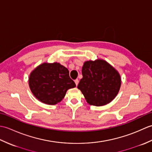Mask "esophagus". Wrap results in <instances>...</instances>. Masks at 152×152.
<instances>
[{
	"label": "esophagus",
	"mask_w": 152,
	"mask_h": 152,
	"mask_svg": "<svg viewBox=\"0 0 152 152\" xmlns=\"http://www.w3.org/2000/svg\"><path fill=\"white\" fill-rule=\"evenodd\" d=\"M74 82H75V83H76V86H78V83H79V80H78V79H76L75 80H74Z\"/></svg>",
	"instance_id": "34e87169"
}]
</instances>
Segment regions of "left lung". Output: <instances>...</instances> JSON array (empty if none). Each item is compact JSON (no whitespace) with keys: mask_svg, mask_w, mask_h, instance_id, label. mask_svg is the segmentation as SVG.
<instances>
[{"mask_svg":"<svg viewBox=\"0 0 152 152\" xmlns=\"http://www.w3.org/2000/svg\"><path fill=\"white\" fill-rule=\"evenodd\" d=\"M78 89L90 105H106L117 96L121 84L120 74L106 61H85Z\"/></svg>","mask_w":152,"mask_h":152,"instance_id":"8db88e82","label":"left lung"}]
</instances>
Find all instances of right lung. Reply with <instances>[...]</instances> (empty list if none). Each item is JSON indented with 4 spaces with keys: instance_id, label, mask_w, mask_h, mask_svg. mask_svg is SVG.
Instances as JSON below:
<instances>
[{
    "instance_id": "1",
    "label": "right lung",
    "mask_w": 152,
    "mask_h": 152,
    "mask_svg": "<svg viewBox=\"0 0 152 152\" xmlns=\"http://www.w3.org/2000/svg\"><path fill=\"white\" fill-rule=\"evenodd\" d=\"M31 92L38 101L49 105L61 102L68 89L76 84L69 71L59 63H43L32 71L28 78Z\"/></svg>"
}]
</instances>
